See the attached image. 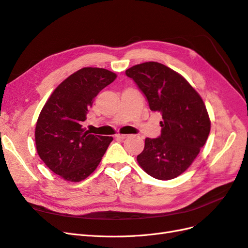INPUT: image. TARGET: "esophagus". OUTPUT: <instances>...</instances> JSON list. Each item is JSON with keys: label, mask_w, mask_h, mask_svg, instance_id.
<instances>
[{"label": "esophagus", "mask_w": 248, "mask_h": 248, "mask_svg": "<svg viewBox=\"0 0 248 248\" xmlns=\"http://www.w3.org/2000/svg\"><path fill=\"white\" fill-rule=\"evenodd\" d=\"M127 136H129V135H124V134H117V135L115 136V137H116L117 139H121V140H124V139H125V138L127 137Z\"/></svg>", "instance_id": "1"}]
</instances>
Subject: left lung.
I'll list each match as a JSON object with an SVG mask.
<instances>
[{
    "label": "left lung",
    "instance_id": "1",
    "mask_svg": "<svg viewBox=\"0 0 248 248\" xmlns=\"http://www.w3.org/2000/svg\"><path fill=\"white\" fill-rule=\"evenodd\" d=\"M125 74L146 95L150 110L163 118L161 136L145 139L137 162L155 179L176 178L193 164L210 133L201 95L182 75L156 62L133 66Z\"/></svg>",
    "mask_w": 248,
    "mask_h": 248
}]
</instances>
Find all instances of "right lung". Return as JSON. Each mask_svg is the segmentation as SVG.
<instances>
[{
	"label": "right lung",
	"mask_w": 248,
	"mask_h": 248,
	"mask_svg": "<svg viewBox=\"0 0 248 248\" xmlns=\"http://www.w3.org/2000/svg\"><path fill=\"white\" fill-rule=\"evenodd\" d=\"M116 76L103 68L78 70L57 86L40 112L35 129L37 153L62 179L79 182L89 177L113 140L90 134L82 123L93 99Z\"/></svg>",
	"instance_id": "right-lung-1"
}]
</instances>
